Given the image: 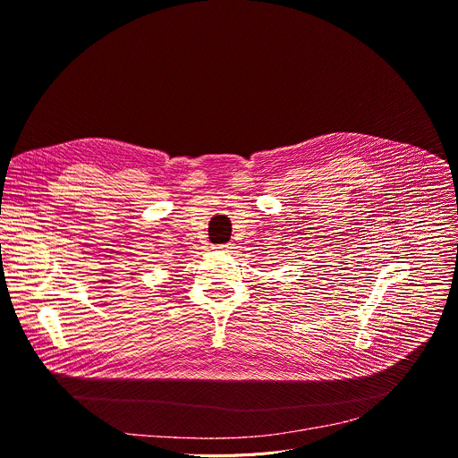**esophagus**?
Returning a JSON list of instances; mask_svg holds the SVG:
<instances>
[{
  "label": "esophagus",
  "mask_w": 458,
  "mask_h": 458,
  "mask_svg": "<svg viewBox=\"0 0 458 458\" xmlns=\"http://www.w3.org/2000/svg\"><path fill=\"white\" fill-rule=\"evenodd\" d=\"M214 248H217V250H226V252H230V250H232V246H230V244H216Z\"/></svg>",
  "instance_id": "obj_1"
}]
</instances>
